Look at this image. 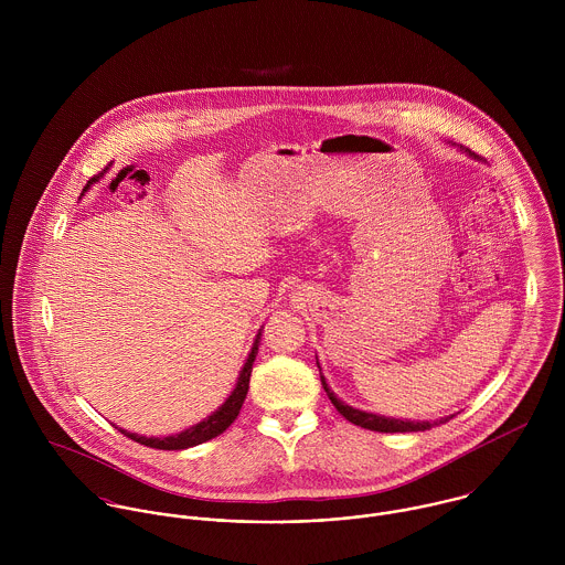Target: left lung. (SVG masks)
Returning <instances> with one entry per match:
<instances>
[{
    "label": "left lung",
    "instance_id": "8db88e82",
    "mask_svg": "<svg viewBox=\"0 0 565 565\" xmlns=\"http://www.w3.org/2000/svg\"><path fill=\"white\" fill-rule=\"evenodd\" d=\"M461 152H466L468 157H472V159H479V157H475L468 148H459ZM318 367H320V363H318ZM322 385L323 392L328 394V398H330V403L334 404V408L348 419V422H352V424H356V426H361V428H367V430H376V433H417V430H430L433 426H437V424H444V422H448L450 417H441V419H433V422H419V419H401V417H385V415H379V413H370V411H361V408H354V406H350V404L343 403V401H339L337 396H334V392L328 387V383H326V379L322 376Z\"/></svg>",
    "mask_w": 565,
    "mask_h": 565
}]
</instances>
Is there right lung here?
<instances>
[{
    "label": "right lung",
    "instance_id": "add662e5",
    "mask_svg": "<svg viewBox=\"0 0 565 565\" xmlns=\"http://www.w3.org/2000/svg\"><path fill=\"white\" fill-rule=\"evenodd\" d=\"M95 180V178H93ZM90 180V182H93ZM90 182L86 184V189L90 186ZM84 189V191H86ZM263 330V326H260ZM260 330L256 332V339L252 343V350L243 363L242 372H239V379H237V385L235 390L231 392V396L224 401L222 406H217L211 415H206L202 422L175 433V435H167V437H146V435H137V433H130V430H124L119 428L126 437L143 444V446H150V448H159V450H184V448H193L198 444H204L217 435H222L239 415L242 411L243 401L247 396V387H249V374H252V363L258 354V339H260Z\"/></svg>",
    "mask_w": 565,
    "mask_h": 565
}]
</instances>
